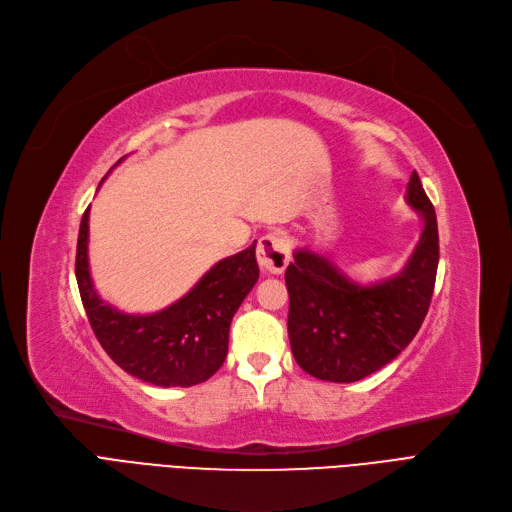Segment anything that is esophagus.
<instances>
[{
	"label": "esophagus",
	"instance_id": "34e87169",
	"mask_svg": "<svg viewBox=\"0 0 512 512\" xmlns=\"http://www.w3.org/2000/svg\"><path fill=\"white\" fill-rule=\"evenodd\" d=\"M256 256H258V262L264 271L279 275L289 264V241L279 233L262 235L258 241Z\"/></svg>",
	"mask_w": 512,
	"mask_h": 512
}]
</instances>
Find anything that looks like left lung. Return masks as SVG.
<instances>
[{
	"label": "left lung",
	"mask_w": 512,
	"mask_h": 512,
	"mask_svg": "<svg viewBox=\"0 0 512 512\" xmlns=\"http://www.w3.org/2000/svg\"><path fill=\"white\" fill-rule=\"evenodd\" d=\"M406 202L423 218V233L404 269L379 283L360 285L310 250H296L287 266V331L291 354L308 375L352 383L392 362L423 325L431 304L440 235L433 204L417 173Z\"/></svg>",
	"instance_id": "1"
}]
</instances>
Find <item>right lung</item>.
<instances>
[{"label":"right lung","instance_id":"obj_1","mask_svg":"<svg viewBox=\"0 0 512 512\" xmlns=\"http://www.w3.org/2000/svg\"><path fill=\"white\" fill-rule=\"evenodd\" d=\"M87 241L89 208L77 241V283L97 342L120 369L152 385L191 387L223 367L233 314L258 281L256 241L218 260L189 294L154 314H125L97 296Z\"/></svg>","mask_w":512,"mask_h":512}]
</instances>
